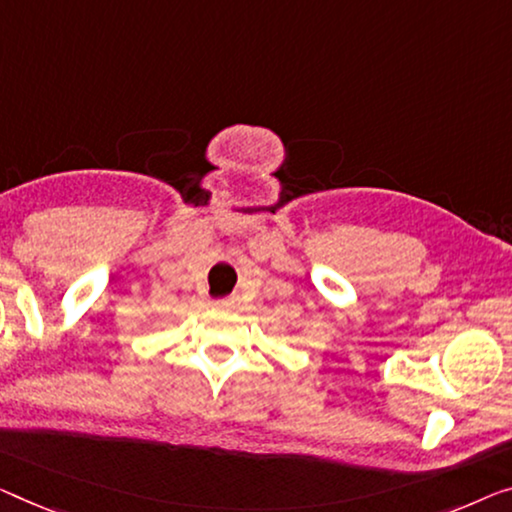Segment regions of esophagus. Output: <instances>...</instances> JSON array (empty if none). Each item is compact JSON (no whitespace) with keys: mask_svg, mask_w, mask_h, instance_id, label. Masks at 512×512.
Masks as SVG:
<instances>
[{"mask_svg":"<svg viewBox=\"0 0 512 512\" xmlns=\"http://www.w3.org/2000/svg\"><path fill=\"white\" fill-rule=\"evenodd\" d=\"M220 303H223V305H227V308H230V305H234V303H236V296H227V299H223Z\"/></svg>","mask_w":512,"mask_h":512,"instance_id":"esophagus-1","label":"esophagus"}]
</instances>
